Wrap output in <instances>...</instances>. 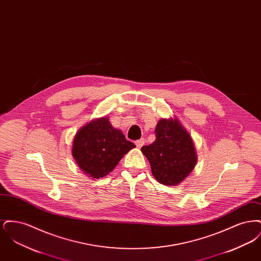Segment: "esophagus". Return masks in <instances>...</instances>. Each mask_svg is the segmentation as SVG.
<instances>
[{
  "label": "esophagus",
  "instance_id": "esophagus-1",
  "mask_svg": "<svg viewBox=\"0 0 261 261\" xmlns=\"http://www.w3.org/2000/svg\"><path fill=\"white\" fill-rule=\"evenodd\" d=\"M135 144H136L137 148H142V147L144 146V144H145V139L137 140L136 142H135Z\"/></svg>",
  "mask_w": 261,
  "mask_h": 261
}]
</instances>
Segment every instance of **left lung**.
Segmentation results:
<instances>
[{
    "instance_id": "obj_1",
    "label": "left lung",
    "mask_w": 261,
    "mask_h": 261,
    "mask_svg": "<svg viewBox=\"0 0 261 261\" xmlns=\"http://www.w3.org/2000/svg\"><path fill=\"white\" fill-rule=\"evenodd\" d=\"M154 133V142L143 146L141 150L148 159L154 178L162 184L175 186L181 183L196 165L194 144L177 119H161Z\"/></svg>"
}]
</instances>
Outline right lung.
Wrapping results in <instances>:
<instances>
[{"mask_svg": "<svg viewBox=\"0 0 261 261\" xmlns=\"http://www.w3.org/2000/svg\"><path fill=\"white\" fill-rule=\"evenodd\" d=\"M133 148L135 145L127 141L120 130L113 128L107 117H102L78 131L72 155L84 173L99 179L112 171Z\"/></svg>", "mask_w": 261, "mask_h": 261, "instance_id": "right-lung-1", "label": "right lung"}]
</instances>
